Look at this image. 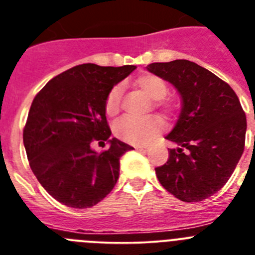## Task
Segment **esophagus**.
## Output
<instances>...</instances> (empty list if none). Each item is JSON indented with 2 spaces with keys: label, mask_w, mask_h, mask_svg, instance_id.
<instances>
[{
  "label": "esophagus",
  "mask_w": 255,
  "mask_h": 255,
  "mask_svg": "<svg viewBox=\"0 0 255 255\" xmlns=\"http://www.w3.org/2000/svg\"><path fill=\"white\" fill-rule=\"evenodd\" d=\"M135 149H136V150H147V147H143V145H140V147H135Z\"/></svg>",
  "instance_id": "esophagus-1"
}]
</instances>
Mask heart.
Listing matches in <instances>:
<instances>
[{"mask_svg": "<svg viewBox=\"0 0 255 255\" xmlns=\"http://www.w3.org/2000/svg\"><path fill=\"white\" fill-rule=\"evenodd\" d=\"M132 85L138 92L147 97L148 100L155 101L154 108L161 110L164 115H171L176 102L167 98V84L163 79L154 74H143L132 82ZM121 100H123V87L115 85L108 92L105 101V111L110 117H115L121 111ZM162 129L161 121L154 117H148L143 120H132V119H123L115 125V134L119 139L134 145L147 144L158 135Z\"/></svg>", "mask_w": 255, "mask_h": 255, "instance_id": "1", "label": "heart"}]
</instances>
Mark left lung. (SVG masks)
Listing matches in <instances>:
<instances>
[{"label":"left lung","instance_id":"left-lung-1","mask_svg":"<svg viewBox=\"0 0 255 255\" xmlns=\"http://www.w3.org/2000/svg\"><path fill=\"white\" fill-rule=\"evenodd\" d=\"M148 71L170 82L182 110L166 136L179 145L155 175L182 202H200L217 193L244 152L247 116L234 89L209 70L188 60L154 62Z\"/></svg>","mask_w":255,"mask_h":255}]
</instances>
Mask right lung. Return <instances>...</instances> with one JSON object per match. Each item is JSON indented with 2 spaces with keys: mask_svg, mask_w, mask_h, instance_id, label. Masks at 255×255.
<instances>
[{
  "mask_svg": "<svg viewBox=\"0 0 255 255\" xmlns=\"http://www.w3.org/2000/svg\"><path fill=\"white\" fill-rule=\"evenodd\" d=\"M135 67L78 65L49 80L34 97L22 131L24 147L40 185L60 203L89 208L116 185L120 157L134 148L116 138L101 153L90 145L110 140L106 97Z\"/></svg>",
  "mask_w": 255,
  "mask_h": 255,
  "instance_id": "add662e5",
  "label": "right lung"
}]
</instances>
